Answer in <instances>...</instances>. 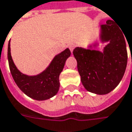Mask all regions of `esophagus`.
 <instances>
[{
  "mask_svg": "<svg viewBox=\"0 0 132 132\" xmlns=\"http://www.w3.org/2000/svg\"><path fill=\"white\" fill-rule=\"evenodd\" d=\"M69 49H70V51H71V53H72L74 49V48H75V45H74V44H70L69 46Z\"/></svg>",
  "mask_w": 132,
  "mask_h": 132,
  "instance_id": "esophagus-1",
  "label": "esophagus"
}]
</instances>
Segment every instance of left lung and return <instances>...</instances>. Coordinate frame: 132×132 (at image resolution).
Instances as JSON below:
<instances>
[{
    "mask_svg": "<svg viewBox=\"0 0 132 132\" xmlns=\"http://www.w3.org/2000/svg\"><path fill=\"white\" fill-rule=\"evenodd\" d=\"M115 21L107 20L100 26L98 38L106 43L103 51L92 49L98 46L96 41L88 48L76 47L73 51L84 88L98 95L107 94L116 88L124 76L127 64L126 42L121 29Z\"/></svg>",
    "mask_w": 132,
    "mask_h": 132,
    "instance_id": "obj_1",
    "label": "left lung"
}]
</instances>
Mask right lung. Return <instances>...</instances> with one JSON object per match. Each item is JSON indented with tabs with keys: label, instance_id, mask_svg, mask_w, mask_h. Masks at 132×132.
Returning <instances> with one entry per match:
<instances>
[{
	"label": "right lung",
	"instance_id": "1",
	"mask_svg": "<svg viewBox=\"0 0 132 132\" xmlns=\"http://www.w3.org/2000/svg\"><path fill=\"white\" fill-rule=\"evenodd\" d=\"M11 40L8 42V60L9 68L18 88L28 97L44 101L56 94L60 87L59 76L63 71L71 51L67 48L56 55L47 68L37 75L29 76L21 72L13 61L11 53Z\"/></svg>",
	"mask_w": 132,
	"mask_h": 132
}]
</instances>
